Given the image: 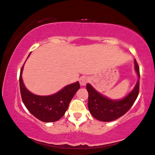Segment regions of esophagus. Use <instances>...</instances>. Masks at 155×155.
I'll use <instances>...</instances> for the list:
<instances>
[{"instance_id":"obj_1","label":"esophagus","mask_w":155,"mask_h":155,"mask_svg":"<svg viewBox=\"0 0 155 155\" xmlns=\"http://www.w3.org/2000/svg\"><path fill=\"white\" fill-rule=\"evenodd\" d=\"M88 81H89V78L87 77H81V78L79 79L80 85H81V86H84V85H86V84Z\"/></svg>"}]
</instances>
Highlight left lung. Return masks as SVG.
Masks as SVG:
<instances>
[{"instance_id":"obj_1","label":"left lung","mask_w":155,"mask_h":155,"mask_svg":"<svg viewBox=\"0 0 155 155\" xmlns=\"http://www.w3.org/2000/svg\"><path fill=\"white\" fill-rule=\"evenodd\" d=\"M135 71L138 80L134 89L121 100H111L98 92L91 84H87L88 92L89 111L94 118L102 122L115 120L126 114L137 100L139 92L140 72L138 63L134 59Z\"/></svg>"}]
</instances>
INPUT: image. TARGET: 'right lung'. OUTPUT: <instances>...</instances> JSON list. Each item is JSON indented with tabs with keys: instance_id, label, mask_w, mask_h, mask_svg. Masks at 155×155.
<instances>
[{
	"instance_id": "right-lung-1",
	"label": "right lung",
	"mask_w": 155,
	"mask_h": 155,
	"mask_svg": "<svg viewBox=\"0 0 155 155\" xmlns=\"http://www.w3.org/2000/svg\"><path fill=\"white\" fill-rule=\"evenodd\" d=\"M31 55L30 53L29 55ZM23 65L20 71L19 85L21 98L24 105L31 114L40 120L51 122L58 120L63 116L74 95L80 88L78 81L66 85L51 95L40 96L32 93L23 82Z\"/></svg>"
}]
</instances>
